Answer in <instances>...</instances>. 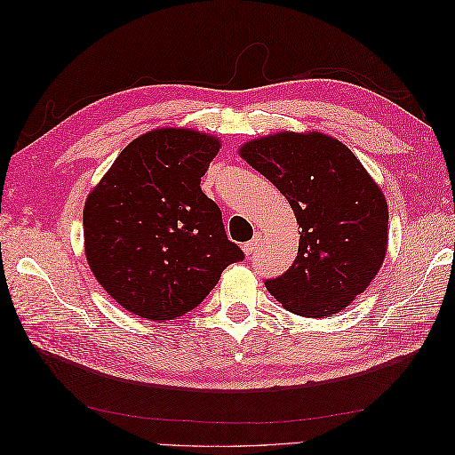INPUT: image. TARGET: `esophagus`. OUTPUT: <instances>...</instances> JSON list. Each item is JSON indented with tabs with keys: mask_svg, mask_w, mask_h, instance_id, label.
<instances>
[{
	"mask_svg": "<svg viewBox=\"0 0 455 455\" xmlns=\"http://www.w3.org/2000/svg\"><path fill=\"white\" fill-rule=\"evenodd\" d=\"M258 243H259V235H256L252 241H249V243H244V244H243V251H244L246 258H252L254 251L258 249Z\"/></svg>",
	"mask_w": 455,
	"mask_h": 455,
	"instance_id": "obj_1",
	"label": "esophagus"
}]
</instances>
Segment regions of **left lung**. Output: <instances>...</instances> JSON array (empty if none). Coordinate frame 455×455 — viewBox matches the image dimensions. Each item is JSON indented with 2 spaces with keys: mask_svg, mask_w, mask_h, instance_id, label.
Wrapping results in <instances>:
<instances>
[{
  "mask_svg": "<svg viewBox=\"0 0 455 455\" xmlns=\"http://www.w3.org/2000/svg\"><path fill=\"white\" fill-rule=\"evenodd\" d=\"M241 157L291 203L301 228L294 264L266 288L284 309L328 316L364 292L387 251V203L353 151L321 132L246 142Z\"/></svg>",
  "mask_w": 455,
  "mask_h": 455,
  "instance_id": "obj_1",
  "label": "left lung"
}]
</instances>
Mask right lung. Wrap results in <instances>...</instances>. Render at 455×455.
Listing matches in <instances>:
<instances>
[{"instance_id": "1", "label": "right lung", "mask_w": 455, "mask_h": 455, "mask_svg": "<svg viewBox=\"0 0 455 455\" xmlns=\"http://www.w3.org/2000/svg\"><path fill=\"white\" fill-rule=\"evenodd\" d=\"M214 136L157 129L121 151L87 197L85 254L104 291L151 321L196 309L220 275L244 258L201 189Z\"/></svg>"}]
</instances>
